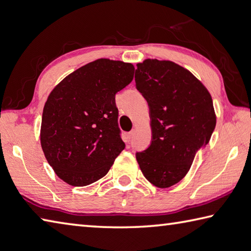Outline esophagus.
Returning a JSON list of instances; mask_svg holds the SVG:
<instances>
[{
  "mask_svg": "<svg viewBox=\"0 0 251 251\" xmlns=\"http://www.w3.org/2000/svg\"><path fill=\"white\" fill-rule=\"evenodd\" d=\"M133 135H134V131H130V132H127V133H126V143L131 142L132 138H133Z\"/></svg>",
  "mask_w": 251,
  "mask_h": 251,
  "instance_id": "34e87169",
  "label": "esophagus"
}]
</instances>
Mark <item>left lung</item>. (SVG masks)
Instances as JSON below:
<instances>
[{
  "label": "left lung",
  "mask_w": 251,
  "mask_h": 251,
  "mask_svg": "<svg viewBox=\"0 0 251 251\" xmlns=\"http://www.w3.org/2000/svg\"><path fill=\"white\" fill-rule=\"evenodd\" d=\"M135 86L148 101L152 141L136 160L157 188L179 182L198 151L209 143L216 125L213 101L199 79L172 61L136 64Z\"/></svg>",
  "instance_id": "1"
}]
</instances>
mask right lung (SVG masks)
Listing matches in <instances>:
<instances>
[{
  "instance_id": "1",
  "label": "right lung",
  "mask_w": 251,
  "mask_h": 251,
  "mask_svg": "<svg viewBox=\"0 0 251 251\" xmlns=\"http://www.w3.org/2000/svg\"><path fill=\"white\" fill-rule=\"evenodd\" d=\"M131 63L99 59L54 87L42 112L41 148L55 174L83 187L109 172L125 150L116 94L133 79Z\"/></svg>"
}]
</instances>
